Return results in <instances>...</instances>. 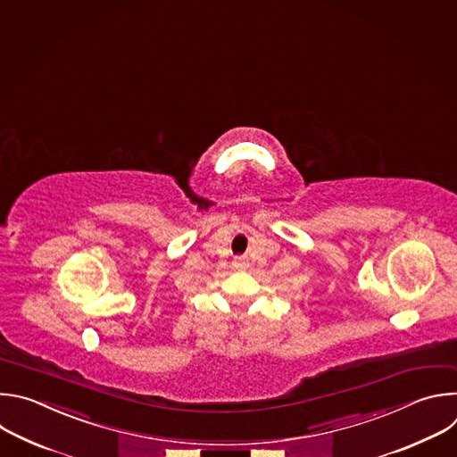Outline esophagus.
<instances>
[{
	"label": "esophagus",
	"instance_id": "34e87169",
	"mask_svg": "<svg viewBox=\"0 0 457 457\" xmlns=\"http://www.w3.org/2000/svg\"><path fill=\"white\" fill-rule=\"evenodd\" d=\"M232 264H234V268H237V270H245V268H248V261H246L245 257H236Z\"/></svg>",
	"mask_w": 457,
	"mask_h": 457
}]
</instances>
